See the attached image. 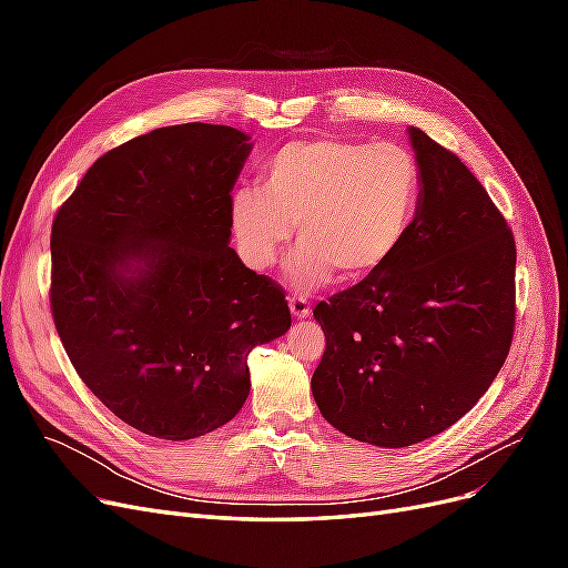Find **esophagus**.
Listing matches in <instances>:
<instances>
[{"instance_id": "esophagus-1", "label": "esophagus", "mask_w": 568, "mask_h": 568, "mask_svg": "<svg viewBox=\"0 0 568 568\" xmlns=\"http://www.w3.org/2000/svg\"><path fill=\"white\" fill-rule=\"evenodd\" d=\"M288 307H291V315L298 317V320L311 317V313H313L311 303H307V298H303V296H291L288 298Z\"/></svg>"}]
</instances>
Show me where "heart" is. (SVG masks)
I'll return each mask as SVG.
<instances>
[{
  "label": "heart",
  "mask_w": 568,
  "mask_h": 568,
  "mask_svg": "<svg viewBox=\"0 0 568 568\" xmlns=\"http://www.w3.org/2000/svg\"><path fill=\"white\" fill-rule=\"evenodd\" d=\"M422 165L400 144H363L317 136L284 144L257 186L236 189L230 225L239 253L267 270L296 227L288 282L301 291L384 270L400 251L422 203Z\"/></svg>",
  "instance_id": "1"
}]
</instances>
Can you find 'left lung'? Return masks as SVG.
<instances>
[{"label":"left lung","mask_w":568,"mask_h":568,"mask_svg":"<svg viewBox=\"0 0 568 568\" xmlns=\"http://www.w3.org/2000/svg\"><path fill=\"white\" fill-rule=\"evenodd\" d=\"M422 203L405 244L372 277L315 307L326 348L313 395L341 434L407 448L453 426L505 365L517 246L488 192L419 128Z\"/></svg>","instance_id":"8db88e82"}]
</instances>
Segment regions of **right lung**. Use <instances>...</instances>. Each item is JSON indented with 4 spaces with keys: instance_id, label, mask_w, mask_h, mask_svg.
<instances>
[{
    "instance_id": "add662e5",
    "label": "right lung",
    "mask_w": 568,
    "mask_h": 568,
    "mask_svg": "<svg viewBox=\"0 0 568 568\" xmlns=\"http://www.w3.org/2000/svg\"><path fill=\"white\" fill-rule=\"evenodd\" d=\"M251 136L186 123L104 153L51 225V315L80 379L163 440L211 434L248 398V353L288 332L282 286L230 246Z\"/></svg>"
}]
</instances>
